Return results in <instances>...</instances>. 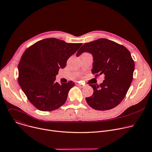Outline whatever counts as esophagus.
<instances>
[{
	"label": "esophagus",
	"instance_id": "1",
	"mask_svg": "<svg viewBox=\"0 0 152 152\" xmlns=\"http://www.w3.org/2000/svg\"><path fill=\"white\" fill-rule=\"evenodd\" d=\"M77 85H79V86H80V87H82V88H83V87H84V85H82L80 82H78V83H77Z\"/></svg>",
	"mask_w": 152,
	"mask_h": 152
}]
</instances>
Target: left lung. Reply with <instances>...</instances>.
Returning <instances> with one entry per match:
<instances>
[{"instance_id": "obj_1", "label": "left lung", "mask_w": 152, "mask_h": 152, "mask_svg": "<svg viewBox=\"0 0 152 152\" xmlns=\"http://www.w3.org/2000/svg\"><path fill=\"white\" fill-rule=\"evenodd\" d=\"M83 52L93 56L91 72L95 77L104 76L100 85L90 84L94 93L86 101L96 110H111L123 100L132 83L135 64L131 54L124 46L105 38L85 43L76 56Z\"/></svg>"}]
</instances>
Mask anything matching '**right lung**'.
Here are the masks:
<instances>
[{
    "instance_id": "add662e5",
    "label": "right lung",
    "mask_w": 152,
    "mask_h": 152,
    "mask_svg": "<svg viewBox=\"0 0 152 152\" xmlns=\"http://www.w3.org/2000/svg\"><path fill=\"white\" fill-rule=\"evenodd\" d=\"M82 45L46 38L35 42L21 56L18 82L29 101L38 110L52 111L66 102L75 83L69 81L59 84L55 77Z\"/></svg>"
}]
</instances>
